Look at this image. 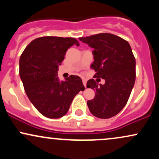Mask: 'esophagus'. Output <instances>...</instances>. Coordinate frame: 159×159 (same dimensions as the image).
Returning a JSON list of instances; mask_svg holds the SVG:
<instances>
[{
	"mask_svg": "<svg viewBox=\"0 0 159 159\" xmlns=\"http://www.w3.org/2000/svg\"><path fill=\"white\" fill-rule=\"evenodd\" d=\"M82 81H83L84 85V87H86V86H87V81H86V79H82Z\"/></svg>",
	"mask_w": 159,
	"mask_h": 159,
	"instance_id": "34e87169",
	"label": "esophagus"
}]
</instances>
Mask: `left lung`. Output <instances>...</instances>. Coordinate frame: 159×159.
I'll list each match as a JSON object with an SVG mask.
<instances>
[{"mask_svg": "<svg viewBox=\"0 0 159 159\" xmlns=\"http://www.w3.org/2000/svg\"><path fill=\"white\" fill-rule=\"evenodd\" d=\"M79 40L94 49L90 67L96 71L95 78L105 81V84L94 79L87 82V88L96 91L87 105L95 116L108 119L120 113L129 100L135 81V58L129 43L114 34L104 33Z\"/></svg>", "mask_w": 159, "mask_h": 159, "instance_id": "left-lung-1", "label": "left lung"}]
</instances>
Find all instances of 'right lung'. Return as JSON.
Here are the masks:
<instances>
[{
    "instance_id": "obj_1",
    "label": "right lung",
    "mask_w": 159,
    "mask_h": 159,
    "mask_svg": "<svg viewBox=\"0 0 159 159\" xmlns=\"http://www.w3.org/2000/svg\"><path fill=\"white\" fill-rule=\"evenodd\" d=\"M73 45L79 43L72 37L43 36L29 43L20 57L19 75L27 97L40 114L51 119L64 116L75 96L85 90L77 75L66 81L57 77L58 66Z\"/></svg>"
}]
</instances>
